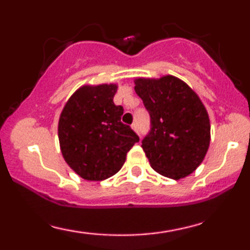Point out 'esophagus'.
Returning a JSON list of instances; mask_svg holds the SVG:
<instances>
[{
	"instance_id": "34e87169",
	"label": "esophagus",
	"mask_w": 250,
	"mask_h": 250,
	"mask_svg": "<svg viewBox=\"0 0 250 250\" xmlns=\"http://www.w3.org/2000/svg\"><path fill=\"white\" fill-rule=\"evenodd\" d=\"M131 128H133V130H134V131H136V133L139 134V128H137V125H136V123H133V125H131Z\"/></svg>"
}]
</instances>
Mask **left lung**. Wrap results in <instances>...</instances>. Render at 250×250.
Listing matches in <instances>:
<instances>
[{"label":"left lung","mask_w":250,"mask_h":250,"mask_svg":"<svg viewBox=\"0 0 250 250\" xmlns=\"http://www.w3.org/2000/svg\"><path fill=\"white\" fill-rule=\"evenodd\" d=\"M135 91L150 115L142 148L151 168L173 180L188 176L202 163L210 142L209 116L200 97L171 75L136 79Z\"/></svg>","instance_id":"obj_1"}]
</instances>
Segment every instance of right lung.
Here are the masks:
<instances>
[{
    "label": "right lung",
    "instance_id": "add662e5",
    "mask_svg": "<svg viewBox=\"0 0 250 250\" xmlns=\"http://www.w3.org/2000/svg\"><path fill=\"white\" fill-rule=\"evenodd\" d=\"M116 84L83 85L70 96L59 120L65 162L82 179L102 181L122 168L139 136L123 125L122 105L113 99Z\"/></svg>",
    "mask_w": 250,
    "mask_h": 250
}]
</instances>
